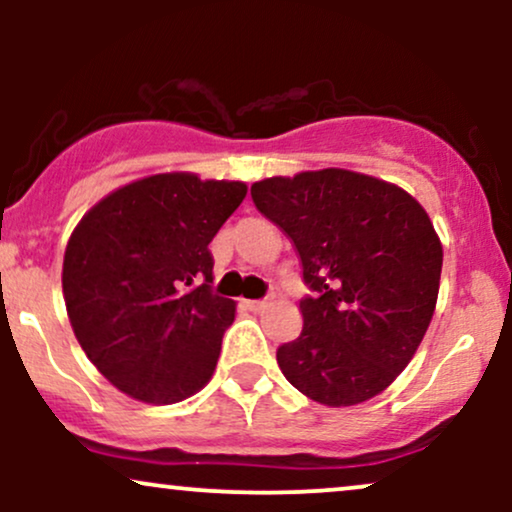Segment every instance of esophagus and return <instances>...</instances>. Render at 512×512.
Segmentation results:
<instances>
[{
  "instance_id": "34e87169",
  "label": "esophagus",
  "mask_w": 512,
  "mask_h": 512,
  "mask_svg": "<svg viewBox=\"0 0 512 512\" xmlns=\"http://www.w3.org/2000/svg\"><path fill=\"white\" fill-rule=\"evenodd\" d=\"M267 305H269L267 298H264V301H245V308L252 310V313H260V310L267 308Z\"/></svg>"
}]
</instances>
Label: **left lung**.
Wrapping results in <instances>:
<instances>
[{
  "instance_id": "obj_1",
  "label": "left lung",
  "mask_w": 512,
  "mask_h": 512,
  "mask_svg": "<svg viewBox=\"0 0 512 512\" xmlns=\"http://www.w3.org/2000/svg\"><path fill=\"white\" fill-rule=\"evenodd\" d=\"M296 245L303 330L276 349L286 380L327 407L380 395L431 325L443 248L428 214L390 182L325 168L250 187Z\"/></svg>"
}]
</instances>
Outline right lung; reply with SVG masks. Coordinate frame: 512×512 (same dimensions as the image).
<instances>
[{"mask_svg": "<svg viewBox=\"0 0 512 512\" xmlns=\"http://www.w3.org/2000/svg\"><path fill=\"white\" fill-rule=\"evenodd\" d=\"M245 182L161 173L101 199L64 250L62 291L81 349L125 395L182 402L209 383L236 303L211 291L209 243Z\"/></svg>", "mask_w": 512, "mask_h": 512, "instance_id": "add662e5", "label": "right lung"}]
</instances>
